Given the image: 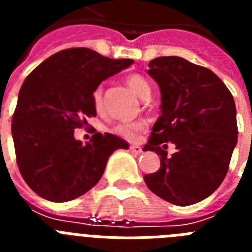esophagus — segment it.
<instances>
[{"label": "esophagus", "mask_w": 252, "mask_h": 252, "mask_svg": "<svg viewBox=\"0 0 252 252\" xmlns=\"http://www.w3.org/2000/svg\"><path fill=\"white\" fill-rule=\"evenodd\" d=\"M130 150L132 151L133 154H136V155H139V154L142 153V149L140 148L139 145H131L130 146Z\"/></svg>", "instance_id": "obj_1"}]
</instances>
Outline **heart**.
<instances>
[{
    "label": "heart",
    "instance_id": "obj_1",
    "mask_svg": "<svg viewBox=\"0 0 252 252\" xmlns=\"http://www.w3.org/2000/svg\"><path fill=\"white\" fill-rule=\"evenodd\" d=\"M126 83L130 87V90L135 94L139 95L140 98L145 99L150 95L151 87L142 75L130 74L126 78ZM93 106L97 111H101L103 108V88L102 87L95 88V91L93 92ZM145 121L122 122V124L116 125L113 127V132L126 140H135L139 137V135L145 128Z\"/></svg>",
    "mask_w": 252,
    "mask_h": 252
}]
</instances>
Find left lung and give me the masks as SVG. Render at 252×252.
Returning <instances> with one entry per match:
<instances>
[{
  "label": "left lung",
  "mask_w": 252,
  "mask_h": 252,
  "mask_svg": "<svg viewBox=\"0 0 252 252\" xmlns=\"http://www.w3.org/2000/svg\"><path fill=\"white\" fill-rule=\"evenodd\" d=\"M149 75L161 93V116L142 150L160 155V169L144 177L151 192L175 206H190L221 186L237 144L233 97L209 69L180 57H159ZM177 151L167 157V142Z\"/></svg>",
  "instance_id": "left-lung-1"
}]
</instances>
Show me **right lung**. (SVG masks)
Wrapping results in <instances>:
<instances>
[{
	"instance_id": "right-lung-1",
	"label": "right lung",
	"mask_w": 252,
	"mask_h": 252,
	"mask_svg": "<svg viewBox=\"0 0 252 252\" xmlns=\"http://www.w3.org/2000/svg\"><path fill=\"white\" fill-rule=\"evenodd\" d=\"M132 59H111L88 48L58 51L22 83L12 117L16 161L22 178L50 202L81 197L98 183L107 160L128 144L112 133H94L86 145L74 130L95 116L93 92Z\"/></svg>"
}]
</instances>
